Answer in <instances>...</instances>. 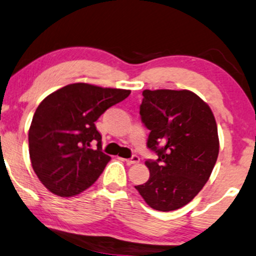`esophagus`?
<instances>
[{"label":"esophagus","instance_id":"1","mask_svg":"<svg viewBox=\"0 0 256 256\" xmlns=\"http://www.w3.org/2000/svg\"><path fill=\"white\" fill-rule=\"evenodd\" d=\"M138 162H140V158L138 156H133L132 158H129V159H126L127 165H133V164H138Z\"/></svg>","mask_w":256,"mask_h":256}]
</instances>
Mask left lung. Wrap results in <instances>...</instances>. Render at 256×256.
Here are the masks:
<instances>
[{
    "label": "left lung",
    "instance_id": "left-lung-1",
    "mask_svg": "<svg viewBox=\"0 0 256 256\" xmlns=\"http://www.w3.org/2000/svg\"><path fill=\"white\" fill-rule=\"evenodd\" d=\"M141 121L150 133L147 147L150 179L135 186L153 209L184 206L209 180L220 150L215 116L210 106L188 90H144Z\"/></svg>",
    "mask_w": 256,
    "mask_h": 256
}]
</instances>
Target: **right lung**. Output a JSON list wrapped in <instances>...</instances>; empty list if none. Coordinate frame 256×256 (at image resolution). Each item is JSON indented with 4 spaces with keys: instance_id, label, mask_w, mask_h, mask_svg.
I'll return each instance as SVG.
<instances>
[{
    "instance_id": "right-lung-1",
    "label": "right lung",
    "mask_w": 256,
    "mask_h": 256,
    "mask_svg": "<svg viewBox=\"0 0 256 256\" xmlns=\"http://www.w3.org/2000/svg\"><path fill=\"white\" fill-rule=\"evenodd\" d=\"M129 94L130 90L74 83L39 104L28 132L30 156L39 180L52 194L76 196L102 174L110 156L102 152V136L94 122Z\"/></svg>"
}]
</instances>
